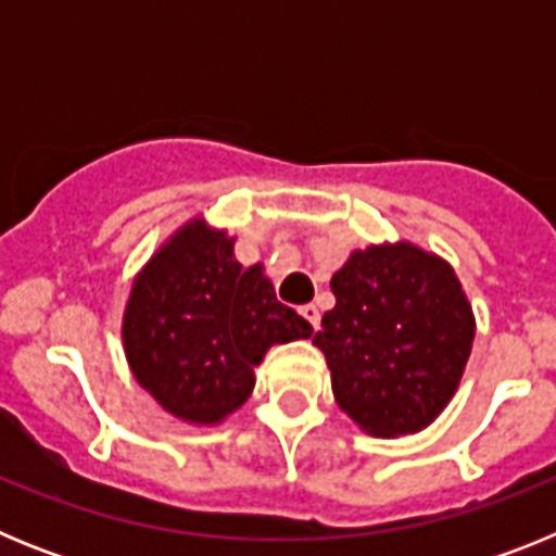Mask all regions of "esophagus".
<instances>
[{
	"instance_id": "esophagus-1",
	"label": "esophagus",
	"mask_w": 556,
	"mask_h": 556,
	"mask_svg": "<svg viewBox=\"0 0 556 556\" xmlns=\"http://www.w3.org/2000/svg\"><path fill=\"white\" fill-rule=\"evenodd\" d=\"M301 317H303V320H306L312 328L320 326V308L314 306V303H308V306H301Z\"/></svg>"
}]
</instances>
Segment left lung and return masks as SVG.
Listing matches in <instances>:
<instances>
[{
    "instance_id": "obj_1",
    "label": "left lung",
    "mask_w": 556,
    "mask_h": 556,
    "mask_svg": "<svg viewBox=\"0 0 556 556\" xmlns=\"http://www.w3.org/2000/svg\"><path fill=\"white\" fill-rule=\"evenodd\" d=\"M331 292L314 345L339 409L372 437L426 429L454 397L476 337L451 264L412 242L370 244L333 273Z\"/></svg>"
}]
</instances>
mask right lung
Wrapping results in <instances>:
<instances>
[{
  "instance_id": "1",
  "label": "right lung",
  "mask_w": 556,
  "mask_h": 556,
  "mask_svg": "<svg viewBox=\"0 0 556 556\" xmlns=\"http://www.w3.org/2000/svg\"><path fill=\"white\" fill-rule=\"evenodd\" d=\"M312 326L275 298L262 264L244 269L233 239L205 219L172 233L136 275L122 320L132 376L169 415L219 424L250 397L253 367Z\"/></svg>"
}]
</instances>
